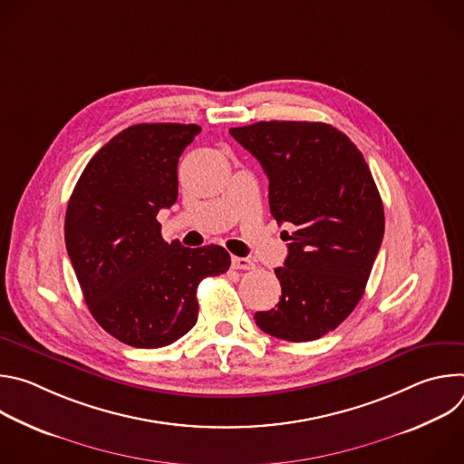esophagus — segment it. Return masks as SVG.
Instances as JSON below:
<instances>
[{
  "label": "esophagus",
  "mask_w": 464,
  "mask_h": 464,
  "mask_svg": "<svg viewBox=\"0 0 464 464\" xmlns=\"http://www.w3.org/2000/svg\"><path fill=\"white\" fill-rule=\"evenodd\" d=\"M231 266H233L235 270H253L255 264H253L249 258L233 256V258H231Z\"/></svg>",
  "instance_id": "obj_1"
}]
</instances>
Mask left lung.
<instances>
[{"label":"left lung","mask_w":464,"mask_h":464,"mask_svg":"<svg viewBox=\"0 0 464 464\" xmlns=\"http://www.w3.org/2000/svg\"><path fill=\"white\" fill-rule=\"evenodd\" d=\"M229 134L266 172L277 224L295 226L276 270L281 301L255 323L279 340H317L356 308L382 246L383 204L369 165L324 122L260 121Z\"/></svg>","instance_id":"1"}]
</instances>
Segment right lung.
Segmentation results:
<instances>
[{
  "label": "right lung",
  "instance_id": "add662e5",
  "mask_svg": "<svg viewBox=\"0 0 464 464\" xmlns=\"http://www.w3.org/2000/svg\"><path fill=\"white\" fill-rule=\"evenodd\" d=\"M200 126L143 122L86 165L65 211V249L95 321L138 349L174 343L196 324V288L226 274L222 246L165 242L160 209L178 200V161Z\"/></svg>",
  "mask_w": 464,
  "mask_h": 464
}]
</instances>
